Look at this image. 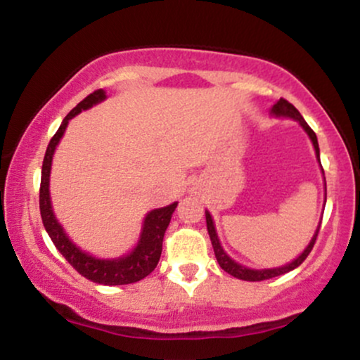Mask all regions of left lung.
Masks as SVG:
<instances>
[{"instance_id":"8db88e82","label":"left lung","mask_w":360,"mask_h":360,"mask_svg":"<svg viewBox=\"0 0 360 360\" xmlns=\"http://www.w3.org/2000/svg\"><path fill=\"white\" fill-rule=\"evenodd\" d=\"M272 115H276V117H286V118H292L296 120V122H300V125L304 128V131L308 134V137L311 139L313 142V147H315V152H316V157L318 160H320V148H318V140H316V134L315 131L309 128V125L307 122H304V118L301 117V113L298 110L295 108V106L291 105L288 100H284V98H281V100L276 103L274 106H272L271 110ZM325 191H326V184H325ZM206 229H208V233H210V238H212V245H213V250H214V255H217V260L218 264H220V267L225 272H229L230 276H233V278L237 279H242V281H266V279H271V278H276V276H281V274H286V272L296 269V267L301 266L303 264V260L308 257V254L311 252L313 245H315L316 242V237H318V230L315 235H313L311 242L308 243L307 249L303 250V254L300 255V257H296L292 260L291 264H286V266L283 267H276V269H262V271H255V269H249V267L245 266H240V264H237L235 260H232L229 257V255L225 254L220 245V240H218V235H217V230H214V225H213V220H212V214L206 212Z\"/></svg>"}]
</instances>
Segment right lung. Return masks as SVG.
Masks as SVG:
<instances>
[{"label":"right lung","mask_w":360,"mask_h":360,"mask_svg":"<svg viewBox=\"0 0 360 360\" xmlns=\"http://www.w3.org/2000/svg\"><path fill=\"white\" fill-rule=\"evenodd\" d=\"M106 98L105 91L96 89L86 96L76 108L69 111V115L62 120L59 130L49 142L47 150H45L44 164H42V179H40V214H42V221L45 230H47L49 237L57 247V250L64 255L65 260L84 276L86 279L93 281V283L105 284V286H118V284H131L137 281L147 278L152 271L155 269L157 262L160 259V252H162V240L166 229L171 221L172 213H174L177 203H172L166 208L152 210L146 217L143 221V230L140 235V240L134 250L125 257L120 259H96L93 255L82 252L79 247H76L69 240L68 235L64 233L59 221L56 220L51 205V194H49V177H51V166L53 150H56L57 143L64 135L65 127H68L69 120L81 113L82 110H88L96 103L103 101Z\"/></svg>","instance_id":"obj_1"}]
</instances>
